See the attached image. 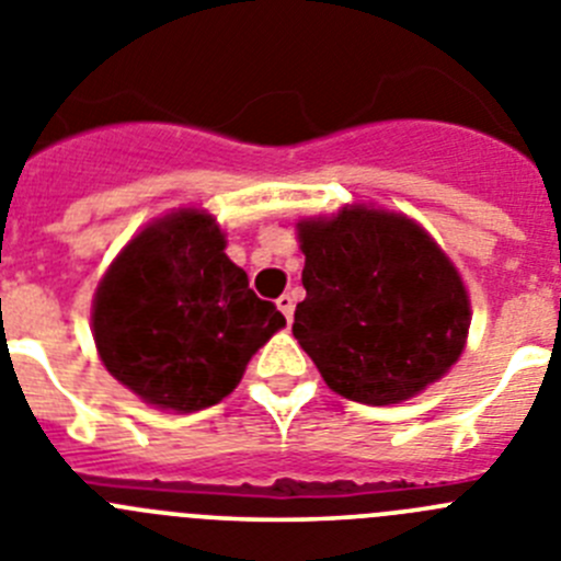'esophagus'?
I'll list each match as a JSON object with an SVG mask.
<instances>
[{"label": "esophagus", "instance_id": "obj_1", "mask_svg": "<svg viewBox=\"0 0 561 561\" xmlns=\"http://www.w3.org/2000/svg\"><path fill=\"white\" fill-rule=\"evenodd\" d=\"M275 304H277V309L284 311L286 320H289V323H291V314H295V295H289V291H286V295L277 297Z\"/></svg>", "mask_w": 561, "mask_h": 561}]
</instances>
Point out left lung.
Here are the masks:
<instances>
[{
    "mask_svg": "<svg viewBox=\"0 0 561 561\" xmlns=\"http://www.w3.org/2000/svg\"><path fill=\"white\" fill-rule=\"evenodd\" d=\"M306 300L291 334L334 393L399 404L458 362L472 309L444 250L399 213L354 205L297 225Z\"/></svg>",
    "mask_w": 561,
    "mask_h": 561,
    "instance_id": "obj_1",
    "label": "left lung"
}]
</instances>
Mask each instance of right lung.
I'll return each mask as SVG.
<instances>
[{
  "label": "right lung",
  "mask_w": 561,
  "mask_h": 561,
  "mask_svg": "<svg viewBox=\"0 0 561 561\" xmlns=\"http://www.w3.org/2000/svg\"><path fill=\"white\" fill-rule=\"evenodd\" d=\"M225 247L216 219L187 207L134 236L98 286V354L146 404L176 413L219 404L286 325Z\"/></svg>",
  "instance_id": "1"
}]
</instances>
